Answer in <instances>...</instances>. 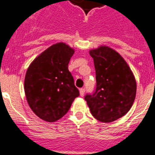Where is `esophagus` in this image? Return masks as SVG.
I'll use <instances>...</instances> for the list:
<instances>
[{"label": "esophagus", "mask_w": 155, "mask_h": 155, "mask_svg": "<svg viewBox=\"0 0 155 155\" xmlns=\"http://www.w3.org/2000/svg\"><path fill=\"white\" fill-rule=\"evenodd\" d=\"M85 91H86L85 88H81V89L80 90V94L82 97H84V94H85Z\"/></svg>", "instance_id": "34e87169"}]
</instances>
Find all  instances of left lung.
<instances>
[{
	"label": "left lung",
	"mask_w": 155,
	"mask_h": 155,
	"mask_svg": "<svg viewBox=\"0 0 155 155\" xmlns=\"http://www.w3.org/2000/svg\"><path fill=\"white\" fill-rule=\"evenodd\" d=\"M96 72V87L87 94L91 113L99 121L110 123L125 115L134 102L136 82L128 64L107 46L90 51Z\"/></svg>",
	"instance_id": "left-lung-1"
}]
</instances>
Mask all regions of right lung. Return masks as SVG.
<instances>
[{
	"mask_svg": "<svg viewBox=\"0 0 155 155\" xmlns=\"http://www.w3.org/2000/svg\"><path fill=\"white\" fill-rule=\"evenodd\" d=\"M74 49L63 42L53 45L34 60L27 71L24 91L29 106L45 121L61 119L80 91L68 71Z\"/></svg>",
	"mask_w": 155,
	"mask_h": 155,
	"instance_id": "1",
	"label": "right lung"
}]
</instances>
